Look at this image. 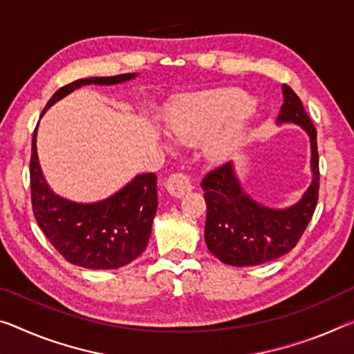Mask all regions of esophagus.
Returning a JSON list of instances; mask_svg holds the SVG:
<instances>
[{"instance_id":"1","label":"esophagus","mask_w":354,"mask_h":354,"mask_svg":"<svg viewBox=\"0 0 354 354\" xmlns=\"http://www.w3.org/2000/svg\"><path fill=\"white\" fill-rule=\"evenodd\" d=\"M192 189V181H190V178L187 175H184V173H173V175H170V178L167 179V190L176 198L184 197V195L189 194Z\"/></svg>"}]
</instances>
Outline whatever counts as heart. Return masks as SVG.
<instances>
[{
  "label": "heart",
  "instance_id": "1",
  "mask_svg": "<svg viewBox=\"0 0 354 354\" xmlns=\"http://www.w3.org/2000/svg\"><path fill=\"white\" fill-rule=\"evenodd\" d=\"M257 115V102L238 88H217L187 94L171 105L167 133L184 147L206 136V154L218 159L245 137Z\"/></svg>",
  "mask_w": 354,
  "mask_h": 354
}]
</instances>
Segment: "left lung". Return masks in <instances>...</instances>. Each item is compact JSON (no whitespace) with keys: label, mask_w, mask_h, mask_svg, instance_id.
<instances>
[{"label":"left lung","mask_w":354,"mask_h":354,"mask_svg":"<svg viewBox=\"0 0 354 354\" xmlns=\"http://www.w3.org/2000/svg\"><path fill=\"white\" fill-rule=\"evenodd\" d=\"M277 124L293 122L310 138L312 183L299 201L283 209L258 203L241 186L233 162L211 170L201 181L206 201L205 241L207 249L230 266H255L282 257L298 244L318 201L319 170L317 129L304 105L288 85Z\"/></svg>","instance_id":"8db88e82"}]
</instances>
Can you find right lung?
Segmentation results:
<instances>
[{"mask_svg":"<svg viewBox=\"0 0 354 354\" xmlns=\"http://www.w3.org/2000/svg\"><path fill=\"white\" fill-rule=\"evenodd\" d=\"M137 74L80 78L59 88L44 109L46 113L77 88L116 85ZM41 115V116H42ZM32 133L30 179L31 203L37 225L53 248L72 265L88 269L126 266L147 249L157 211V176L142 173L109 198L96 203H77L56 195L44 178Z\"/></svg>","mask_w":354,"mask_h":354,"instance_id":"obj_1","label":"right lung"}]
</instances>
